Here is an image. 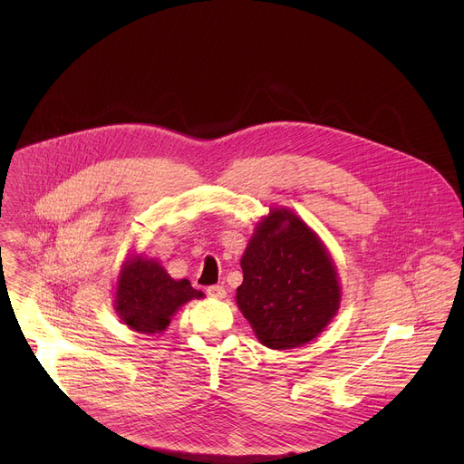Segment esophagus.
Returning <instances> with one entry per match:
<instances>
[{
    "label": "esophagus",
    "instance_id": "obj_1",
    "mask_svg": "<svg viewBox=\"0 0 464 464\" xmlns=\"http://www.w3.org/2000/svg\"><path fill=\"white\" fill-rule=\"evenodd\" d=\"M208 295L209 297H215V299H224L226 297V288L220 286V285H213V286H208Z\"/></svg>",
    "mask_w": 464,
    "mask_h": 464
}]
</instances>
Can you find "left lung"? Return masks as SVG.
<instances>
[{
  "instance_id": "8db88e82",
  "label": "left lung",
  "mask_w": 464,
  "mask_h": 464,
  "mask_svg": "<svg viewBox=\"0 0 464 464\" xmlns=\"http://www.w3.org/2000/svg\"><path fill=\"white\" fill-rule=\"evenodd\" d=\"M237 304L270 349L314 340L340 306L338 274L310 227L290 211H272L240 260Z\"/></svg>"
}]
</instances>
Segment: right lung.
<instances>
[{
	"instance_id": "1",
	"label": "right lung",
	"mask_w": 464,
	"mask_h": 464,
	"mask_svg": "<svg viewBox=\"0 0 464 464\" xmlns=\"http://www.w3.org/2000/svg\"><path fill=\"white\" fill-rule=\"evenodd\" d=\"M204 294L187 279L174 281L156 260H130L117 283L115 310L136 333L156 334L165 330L174 312Z\"/></svg>"
}]
</instances>
